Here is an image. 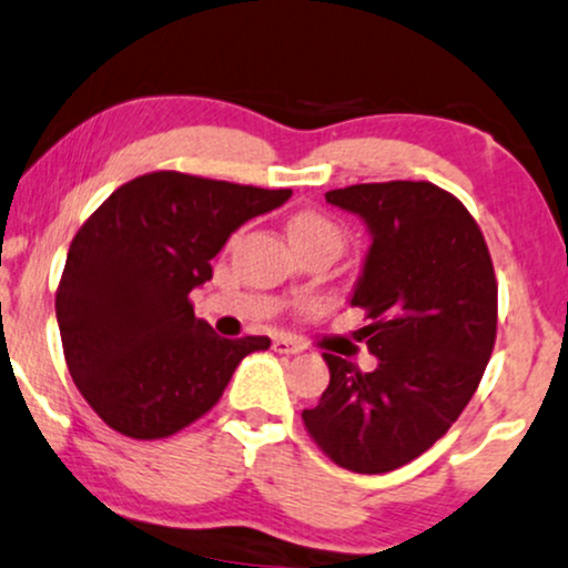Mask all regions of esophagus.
<instances>
[{"label":"esophagus","instance_id":"obj_1","mask_svg":"<svg viewBox=\"0 0 568 568\" xmlns=\"http://www.w3.org/2000/svg\"><path fill=\"white\" fill-rule=\"evenodd\" d=\"M273 349H276V353H282V355H297V353H303V345H300V342H295L292 337H276V339H273Z\"/></svg>","mask_w":568,"mask_h":568}]
</instances>
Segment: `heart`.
<instances>
[{"mask_svg":"<svg viewBox=\"0 0 568 568\" xmlns=\"http://www.w3.org/2000/svg\"><path fill=\"white\" fill-rule=\"evenodd\" d=\"M286 231H290V240L297 250L318 247V244L342 247V229L318 210H297L286 223Z\"/></svg>","mask_w":568,"mask_h":568,"instance_id":"heart-1","label":"heart"}]
</instances>
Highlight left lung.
I'll return each instance as SVG.
<instances>
[{
  "mask_svg": "<svg viewBox=\"0 0 568 568\" xmlns=\"http://www.w3.org/2000/svg\"><path fill=\"white\" fill-rule=\"evenodd\" d=\"M328 205L366 223L371 247L349 305L376 358L361 374L324 353L328 387L303 422L334 464L384 474L450 429L479 387L498 328V284L477 221L429 181L355 184Z\"/></svg>",
  "mask_w": 568,
  "mask_h": 568,
  "instance_id": "1",
  "label": "left lung"
}]
</instances>
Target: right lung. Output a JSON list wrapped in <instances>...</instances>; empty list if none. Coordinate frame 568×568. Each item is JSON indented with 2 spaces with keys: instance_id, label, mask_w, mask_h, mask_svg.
I'll return each instance as SVG.
<instances>
[{
  "instance_id": "right-lung-1",
  "label": "right lung",
  "mask_w": 568,
  "mask_h": 568,
  "mask_svg": "<svg viewBox=\"0 0 568 568\" xmlns=\"http://www.w3.org/2000/svg\"><path fill=\"white\" fill-rule=\"evenodd\" d=\"M292 189L158 171L115 189L68 250L54 300L68 371L97 416L134 439L171 437L219 403L268 337L223 339L189 292L242 223Z\"/></svg>"
}]
</instances>
